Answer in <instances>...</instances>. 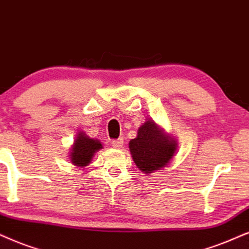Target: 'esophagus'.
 Returning a JSON list of instances; mask_svg holds the SVG:
<instances>
[{
    "label": "esophagus",
    "mask_w": 249,
    "mask_h": 249,
    "mask_svg": "<svg viewBox=\"0 0 249 249\" xmlns=\"http://www.w3.org/2000/svg\"><path fill=\"white\" fill-rule=\"evenodd\" d=\"M123 143H124V140H123L122 138H118V139L112 140V142H111V144L115 148H122L123 147Z\"/></svg>",
    "instance_id": "34e87169"
}]
</instances>
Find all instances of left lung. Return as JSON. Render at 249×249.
Listing matches in <instances>:
<instances>
[{"mask_svg": "<svg viewBox=\"0 0 249 249\" xmlns=\"http://www.w3.org/2000/svg\"><path fill=\"white\" fill-rule=\"evenodd\" d=\"M176 147V141L165 137L155 123L150 121L140 126L137 138L130 141L133 161L144 174L164 168L174 156Z\"/></svg>", "mask_w": 249, "mask_h": 249, "instance_id": "1", "label": "left lung"}]
</instances>
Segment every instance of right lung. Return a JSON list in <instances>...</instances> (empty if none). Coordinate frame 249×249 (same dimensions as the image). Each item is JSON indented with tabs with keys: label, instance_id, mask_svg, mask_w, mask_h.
<instances>
[{
	"label": "right lung",
	"instance_id": "add662e5",
	"mask_svg": "<svg viewBox=\"0 0 249 249\" xmlns=\"http://www.w3.org/2000/svg\"><path fill=\"white\" fill-rule=\"evenodd\" d=\"M102 144L99 140L88 138L84 133L78 134L71 152V162L77 166H86L89 164L94 153L101 149Z\"/></svg>",
	"mask_w": 249,
	"mask_h": 249
}]
</instances>
